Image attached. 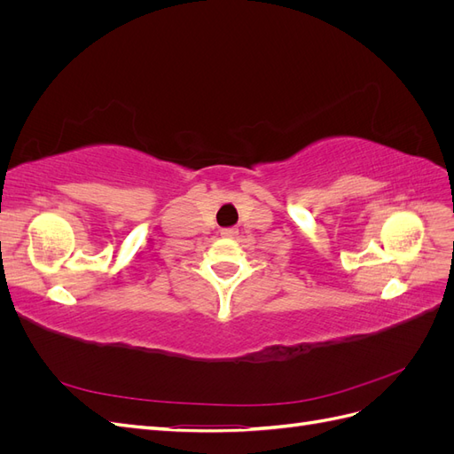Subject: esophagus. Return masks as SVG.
<instances>
[{
	"label": "esophagus",
	"instance_id": "34e87169",
	"mask_svg": "<svg viewBox=\"0 0 454 454\" xmlns=\"http://www.w3.org/2000/svg\"><path fill=\"white\" fill-rule=\"evenodd\" d=\"M239 235V229L235 227H227V229H222V237H227V239H235Z\"/></svg>",
	"mask_w": 454,
	"mask_h": 454
}]
</instances>
